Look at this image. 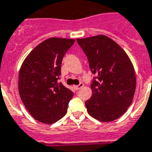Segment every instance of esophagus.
<instances>
[{"instance_id": "esophagus-1", "label": "esophagus", "mask_w": 152, "mask_h": 152, "mask_svg": "<svg viewBox=\"0 0 152 152\" xmlns=\"http://www.w3.org/2000/svg\"><path fill=\"white\" fill-rule=\"evenodd\" d=\"M83 86H84V84H83V83H80L78 85H74V86H73V88H74L76 90H78V89H80V88H81Z\"/></svg>"}]
</instances>
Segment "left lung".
Returning <instances> with one entry per match:
<instances>
[{
	"label": "left lung",
	"mask_w": 152,
	"mask_h": 152,
	"mask_svg": "<svg viewBox=\"0 0 152 152\" xmlns=\"http://www.w3.org/2000/svg\"><path fill=\"white\" fill-rule=\"evenodd\" d=\"M76 41L97 76L93 95L85 102L88 114L100 122H112L123 115L133 101L136 88L134 68L127 54L113 39L96 35Z\"/></svg>",
	"instance_id": "1"
}]
</instances>
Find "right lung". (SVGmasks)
Instances as JSON below:
<instances>
[{
  "instance_id": "obj_1",
  "label": "right lung",
  "mask_w": 152,
  "mask_h": 152,
  "mask_svg": "<svg viewBox=\"0 0 152 152\" xmlns=\"http://www.w3.org/2000/svg\"><path fill=\"white\" fill-rule=\"evenodd\" d=\"M74 42L69 39H46L30 51L21 66L19 95L30 115L39 122L53 124L67 113L73 93L57 80L64 56Z\"/></svg>"
}]
</instances>
